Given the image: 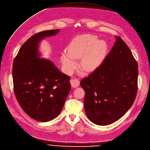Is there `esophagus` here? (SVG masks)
<instances>
[{
	"label": "esophagus",
	"mask_w": 150,
	"mask_h": 150,
	"mask_svg": "<svg viewBox=\"0 0 150 150\" xmlns=\"http://www.w3.org/2000/svg\"><path fill=\"white\" fill-rule=\"evenodd\" d=\"M70 83L73 88H76L80 85V81L77 79H74L70 80Z\"/></svg>",
	"instance_id": "1"
}]
</instances>
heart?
Listing matches in <instances>:
<instances>
[{
  "mask_svg": "<svg viewBox=\"0 0 150 150\" xmlns=\"http://www.w3.org/2000/svg\"><path fill=\"white\" fill-rule=\"evenodd\" d=\"M97 41L92 35L84 34L76 37L70 43L67 52L61 54L65 70L70 72L76 66L75 58L82 57V67L87 71L93 70L101 64L107 49L106 43Z\"/></svg>",
  "mask_w": 150,
  "mask_h": 150,
  "instance_id": "obj_1",
  "label": "heart"
}]
</instances>
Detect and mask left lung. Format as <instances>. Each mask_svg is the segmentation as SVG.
I'll list each match as a JSON object with an SVG mask.
<instances>
[{
  "label": "left lung",
  "instance_id": "8db88e82",
  "mask_svg": "<svg viewBox=\"0 0 150 150\" xmlns=\"http://www.w3.org/2000/svg\"><path fill=\"white\" fill-rule=\"evenodd\" d=\"M100 66L80 85L85 92L84 105L91 121L110 125L131 107L137 93L138 65L120 37Z\"/></svg>",
  "mask_w": 150,
  "mask_h": 150
}]
</instances>
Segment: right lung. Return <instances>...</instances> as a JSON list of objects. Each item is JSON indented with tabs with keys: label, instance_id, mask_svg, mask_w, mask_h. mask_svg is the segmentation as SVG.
<instances>
[{
	"label": "right lung",
	"instance_id": "obj_1",
	"mask_svg": "<svg viewBox=\"0 0 150 150\" xmlns=\"http://www.w3.org/2000/svg\"><path fill=\"white\" fill-rule=\"evenodd\" d=\"M59 29L45 30L30 37L19 49L13 64L16 98L30 118L41 122L61 113L70 91V77L62 74L49 60L40 57L38 45Z\"/></svg>",
	"mask_w": 150,
	"mask_h": 150
}]
</instances>
